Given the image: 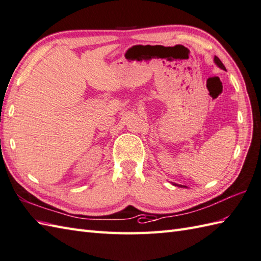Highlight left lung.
Listing matches in <instances>:
<instances>
[{
  "mask_svg": "<svg viewBox=\"0 0 261 261\" xmlns=\"http://www.w3.org/2000/svg\"><path fill=\"white\" fill-rule=\"evenodd\" d=\"M215 62H216V64L219 66V68H221L222 70H226V68H225V65H223V63L220 61V59L218 58V57H215ZM174 186H178V187H186V186H181V185H175V184H173Z\"/></svg>",
  "mask_w": 261,
  "mask_h": 261,
  "instance_id": "left-lung-1",
  "label": "left lung"
}]
</instances>
